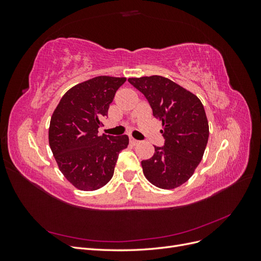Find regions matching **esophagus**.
Returning <instances> with one entry per match:
<instances>
[{"mask_svg": "<svg viewBox=\"0 0 261 261\" xmlns=\"http://www.w3.org/2000/svg\"><path fill=\"white\" fill-rule=\"evenodd\" d=\"M129 143H130V145H133V146H135V145H137L139 141L137 140V139H135V138H133V137H129Z\"/></svg>", "mask_w": 261, "mask_h": 261, "instance_id": "obj_1", "label": "esophagus"}]
</instances>
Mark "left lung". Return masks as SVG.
I'll use <instances>...</instances> for the list:
<instances>
[{
	"label": "left lung",
	"instance_id": "left-lung-1",
	"mask_svg": "<svg viewBox=\"0 0 261 261\" xmlns=\"http://www.w3.org/2000/svg\"><path fill=\"white\" fill-rule=\"evenodd\" d=\"M144 93L153 116L162 122L164 147H155L141 161L146 178L162 189H173L192 177L200 163L209 137V124L199 98L167 77L128 78Z\"/></svg>",
	"mask_w": 261,
	"mask_h": 261
}]
</instances>
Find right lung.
Here are the masks:
<instances>
[{"instance_id": "1", "label": "right lung", "mask_w": 261, "mask_h": 261, "mask_svg": "<svg viewBox=\"0 0 261 261\" xmlns=\"http://www.w3.org/2000/svg\"><path fill=\"white\" fill-rule=\"evenodd\" d=\"M125 77L97 76L65 92L51 116L49 145L62 174L81 191H96L112 178L128 136L98 135Z\"/></svg>"}]
</instances>
